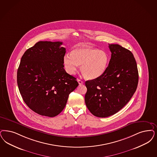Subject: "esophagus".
Returning a JSON list of instances; mask_svg holds the SVG:
<instances>
[{
  "label": "esophagus",
  "mask_w": 157,
  "mask_h": 157,
  "mask_svg": "<svg viewBox=\"0 0 157 157\" xmlns=\"http://www.w3.org/2000/svg\"><path fill=\"white\" fill-rule=\"evenodd\" d=\"M77 81H78V83H79V85H82V84H83V82L81 81V80H80V79H77Z\"/></svg>",
  "instance_id": "esophagus-1"
}]
</instances>
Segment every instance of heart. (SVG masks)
I'll return each instance as SVG.
<instances>
[{"instance_id": "1", "label": "heart", "mask_w": 157, "mask_h": 157, "mask_svg": "<svg viewBox=\"0 0 157 157\" xmlns=\"http://www.w3.org/2000/svg\"><path fill=\"white\" fill-rule=\"evenodd\" d=\"M109 63L108 54L90 47H79L72 50L71 54H65L63 64L67 72L74 75L81 65L84 76L89 79L98 78L106 70Z\"/></svg>"}]
</instances>
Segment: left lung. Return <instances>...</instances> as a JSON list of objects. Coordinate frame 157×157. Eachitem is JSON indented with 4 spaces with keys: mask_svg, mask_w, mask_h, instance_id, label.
I'll list each match as a JSON object with an SVG mask.
<instances>
[{
    "mask_svg": "<svg viewBox=\"0 0 157 157\" xmlns=\"http://www.w3.org/2000/svg\"><path fill=\"white\" fill-rule=\"evenodd\" d=\"M111 57L103 75L85 82V101L93 115L105 118L118 113L136 90L139 73L132 53L117 44H109Z\"/></svg>",
    "mask_w": 157,
    "mask_h": 157,
    "instance_id": "left-lung-1",
    "label": "left lung"
}]
</instances>
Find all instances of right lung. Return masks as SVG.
Wrapping results in <instances>:
<instances>
[{
	"instance_id": "1",
	"label": "right lung",
	"mask_w": 157,
	"mask_h": 157,
	"mask_svg": "<svg viewBox=\"0 0 157 157\" xmlns=\"http://www.w3.org/2000/svg\"><path fill=\"white\" fill-rule=\"evenodd\" d=\"M61 42L40 41L27 50L17 71V85L24 101L37 114L54 117L63 110L79 85L64 69L66 50Z\"/></svg>"
}]
</instances>
